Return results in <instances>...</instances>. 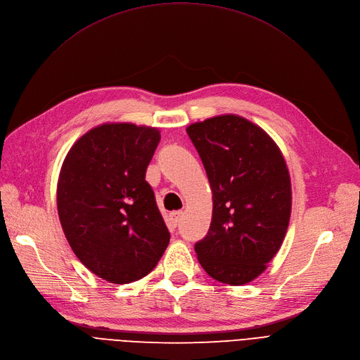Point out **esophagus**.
Here are the masks:
<instances>
[{
	"mask_svg": "<svg viewBox=\"0 0 360 360\" xmlns=\"http://www.w3.org/2000/svg\"><path fill=\"white\" fill-rule=\"evenodd\" d=\"M181 211H174V212H169L168 214V217H167V226L168 227H171V229H176L177 227V224H179V221H180V218H181Z\"/></svg>",
	"mask_w": 360,
	"mask_h": 360,
	"instance_id": "1",
	"label": "esophagus"
}]
</instances>
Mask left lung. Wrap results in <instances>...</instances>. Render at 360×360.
Segmentation results:
<instances>
[{
  "label": "left lung",
  "mask_w": 360,
  "mask_h": 360,
  "mask_svg": "<svg viewBox=\"0 0 360 360\" xmlns=\"http://www.w3.org/2000/svg\"><path fill=\"white\" fill-rule=\"evenodd\" d=\"M186 130L212 191L211 226L195 245L198 261L219 283H250L281 248L292 214L283 153L240 115H217Z\"/></svg>",
  "instance_id": "8db88e82"
}]
</instances>
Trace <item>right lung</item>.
<instances>
[{
  "mask_svg": "<svg viewBox=\"0 0 360 360\" xmlns=\"http://www.w3.org/2000/svg\"><path fill=\"white\" fill-rule=\"evenodd\" d=\"M161 139L155 127L101 124L68 150L57 208L79 261L114 284L141 280L155 268L169 233L145 180Z\"/></svg>",
  "mask_w": 360,
  "mask_h": 360,
  "instance_id": "1",
  "label": "right lung"
}]
</instances>
